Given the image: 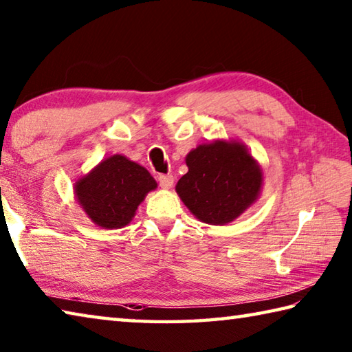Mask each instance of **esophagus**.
<instances>
[{
    "label": "esophagus",
    "instance_id": "esophagus-1",
    "mask_svg": "<svg viewBox=\"0 0 352 352\" xmlns=\"http://www.w3.org/2000/svg\"><path fill=\"white\" fill-rule=\"evenodd\" d=\"M158 183L163 189H170L174 186V177L172 175H158Z\"/></svg>",
    "mask_w": 352,
    "mask_h": 352
}]
</instances>
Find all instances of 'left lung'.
<instances>
[{
    "label": "left lung",
    "instance_id": "obj_1",
    "mask_svg": "<svg viewBox=\"0 0 352 352\" xmlns=\"http://www.w3.org/2000/svg\"><path fill=\"white\" fill-rule=\"evenodd\" d=\"M189 170L177 183V192L195 217L225 225L258 197L262 172L239 142L216 141L199 146L186 157Z\"/></svg>",
    "mask_w": 352,
    "mask_h": 352
}]
</instances>
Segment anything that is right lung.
<instances>
[{
  "label": "right lung",
  "instance_id": "obj_1",
  "mask_svg": "<svg viewBox=\"0 0 352 352\" xmlns=\"http://www.w3.org/2000/svg\"><path fill=\"white\" fill-rule=\"evenodd\" d=\"M155 188L157 182L147 169L122 155H113L76 183V197L96 225L122 228Z\"/></svg>",
  "mask_w": 352,
  "mask_h": 352
}]
</instances>
